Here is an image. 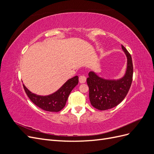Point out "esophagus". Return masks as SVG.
Listing matches in <instances>:
<instances>
[{"label":"esophagus","mask_w":154,"mask_h":154,"mask_svg":"<svg viewBox=\"0 0 154 154\" xmlns=\"http://www.w3.org/2000/svg\"><path fill=\"white\" fill-rule=\"evenodd\" d=\"M79 82H80L81 83H85L86 77L84 76H80V77H79Z\"/></svg>","instance_id":"obj_1"}]
</instances>
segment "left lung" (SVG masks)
<instances>
[{"label": "left lung", "mask_w": 154, "mask_h": 154, "mask_svg": "<svg viewBox=\"0 0 154 154\" xmlns=\"http://www.w3.org/2000/svg\"><path fill=\"white\" fill-rule=\"evenodd\" d=\"M122 48L127 57L125 75L118 80H107L97 76L94 72L88 73L87 83L89 88V99L95 109L105 110L117 106L128 94L132 82L133 63L131 55L123 45Z\"/></svg>", "instance_id": "left-lung-1"}]
</instances>
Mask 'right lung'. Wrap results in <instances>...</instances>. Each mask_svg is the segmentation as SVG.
<instances>
[{"label":"right lung","mask_w":154,"mask_h":154,"mask_svg":"<svg viewBox=\"0 0 154 154\" xmlns=\"http://www.w3.org/2000/svg\"><path fill=\"white\" fill-rule=\"evenodd\" d=\"M78 83V76H76L69 79L63 85L49 96H38L30 92L23 84L24 91L30 100L40 109L49 112H59L66 104L70 93Z\"/></svg>","instance_id":"obj_1"}]
</instances>
